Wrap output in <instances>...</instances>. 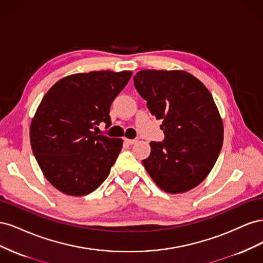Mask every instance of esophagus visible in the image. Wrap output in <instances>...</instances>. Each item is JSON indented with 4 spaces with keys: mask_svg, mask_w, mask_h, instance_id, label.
<instances>
[{
    "mask_svg": "<svg viewBox=\"0 0 263 263\" xmlns=\"http://www.w3.org/2000/svg\"><path fill=\"white\" fill-rule=\"evenodd\" d=\"M125 142H126V144H128V145H134L135 142H137V139H128V138H126Z\"/></svg>",
    "mask_w": 263,
    "mask_h": 263,
    "instance_id": "esophagus-1",
    "label": "esophagus"
}]
</instances>
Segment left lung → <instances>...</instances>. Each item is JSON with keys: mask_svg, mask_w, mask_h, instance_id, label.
Returning a JSON list of instances; mask_svg holds the SVG:
<instances>
[{"mask_svg": "<svg viewBox=\"0 0 263 263\" xmlns=\"http://www.w3.org/2000/svg\"><path fill=\"white\" fill-rule=\"evenodd\" d=\"M134 83L151 115L162 121L165 136L163 142H150V156L142 164L164 192H187L209 176L224 141L212 94L183 70H141Z\"/></svg>", "mask_w": 263, "mask_h": 263, "instance_id": "left-lung-1", "label": "left lung"}]
</instances>
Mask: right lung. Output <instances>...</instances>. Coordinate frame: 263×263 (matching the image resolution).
<instances>
[{
  "mask_svg": "<svg viewBox=\"0 0 263 263\" xmlns=\"http://www.w3.org/2000/svg\"><path fill=\"white\" fill-rule=\"evenodd\" d=\"M132 71L67 76L45 94L31 119L30 146L39 168L60 192L83 196L105 181L123 146L95 130L110 126L109 107Z\"/></svg>",
  "mask_w": 263,
  "mask_h": 263,
  "instance_id": "1",
  "label": "right lung"
}]
</instances>
